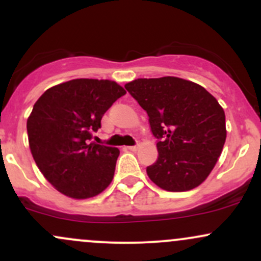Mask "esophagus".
<instances>
[{
  "mask_svg": "<svg viewBox=\"0 0 261 261\" xmlns=\"http://www.w3.org/2000/svg\"><path fill=\"white\" fill-rule=\"evenodd\" d=\"M138 147H139V144H136V145H130V147H127V148L129 150H132V152H136V150L138 149Z\"/></svg>",
  "mask_w": 261,
  "mask_h": 261,
  "instance_id": "34e87169",
  "label": "esophagus"
}]
</instances>
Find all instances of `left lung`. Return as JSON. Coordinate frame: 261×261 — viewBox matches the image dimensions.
<instances>
[{"mask_svg": "<svg viewBox=\"0 0 261 261\" xmlns=\"http://www.w3.org/2000/svg\"><path fill=\"white\" fill-rule=\"evenodd\" d=\"M149 117L158 159L147 167L154 184L186 192L210 174L226 138L225 113L204 87L178 77L138 78L124 86Z\"/></svg>", "mask_w": 261, "mask_h": 261, "instance_id": "obj_1", "label": "left lung"}]
</instances>
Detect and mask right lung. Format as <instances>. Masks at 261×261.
Listing matches in <instances>:
<instances>
[{
	"label": "right lung",
	"instance_id": "right-lung-1",
	"mask_svg": "<svg viewBox=\"0 0 261 261\" xmlns=\"http://www.w3.org/2000/svg\"><path fill=\"white\" fill-rule=\"evenodd\" d=\"M124 94L113 81L80 78L47 89L35 103L27 119L31 153L58 192L87 199L111 184L119 149L91 139L103 114Z\"/></svg>",
	"mask_w": 261,
	"mask_h": 261
}]
</instances>
